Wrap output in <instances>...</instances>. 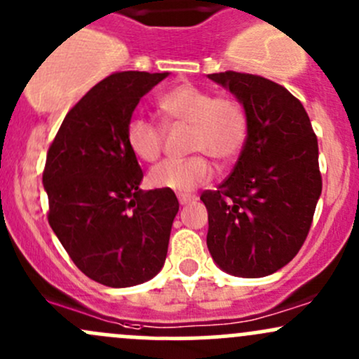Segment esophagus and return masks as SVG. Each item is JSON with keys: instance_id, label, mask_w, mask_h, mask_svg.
<instances>
[{"instance_id": "1", "label": "esophagus", "mask_w": 359, "mask_h": 359, "mask_svg": "<svg viewBox=\"0 0 359 359\" xmlns=\"http://www.w3.org/2000/svg\"><path fill=\"white\" fill-rule=\"evenodd\" d=\"M196 202V196L195 195H180V203L181 205H188V203H194Z\"/></svg>"}]
</instances>
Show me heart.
Segmentation results:
<instances>
[{
  "label": "heart",
  "mask_w": 359,
  "mask_h": 359,
  "mask_svg": "<svg viewBox=\"0 0 359 359\" xmlns=\"http://www.w3.org/2000/svg\"><path fill=\"white\" fill-rule=\"evenodd\" d=\"M157 109L164 125L190 126V152H202L188 159H171L150 169L149 183L154 188L188 194L212 178L205 153L224 165L240 156L248 133V119L243 106L231 97L215 95L212 90L181 83L157 99ZM164 128L144 116H133L126 125V144L135 156L152 163L163 152Z\"/></svg>",
  "instance_id": "1"
}]
</instances>
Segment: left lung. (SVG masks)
Wrapping results in <instances>:
<instances>
[{"mask_svg":"<svg viewBox=\"0 0 359 359\" xmlns=\"http://www.w3.org/2000/svg\"><path fill=\"white\" fill-rule=\"evenodd\" d=\"M209 79L243 104L248 133L233 172L200 196L207 246L231 276H271L296 257L313 221L322 194L317 135L303 104L279 83L238 72Z\"/></svg>","mask_w":359,"mask_h":359,"instance_id":"obj_1","label":"left lung"}]
</instances>
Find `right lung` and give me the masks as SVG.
Masks as SVG:
<instances>
[{
    "mask_svg": "<svg viewBox=\"0 0 359 359\" xmlns=\"http://www.w3.org/2000/svg\"><path fill=\"white\" fill-rule=\"evenodd\" d=\"M169 73L106 76L68 111L48 150L42 184L48 221L73 264L95 283L130 287L163 269L180 210L171 190H140L126 125Z\"/></svg>",
    "mask_w": 359,
    "mask_h": 359,
    "instance_id": "obj_1",
    "label": "right lung"
}]
</instances>
